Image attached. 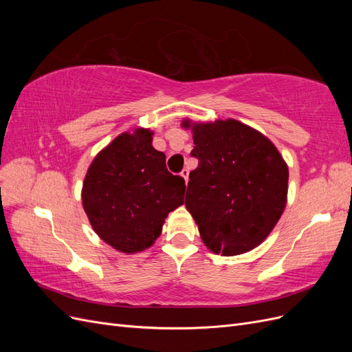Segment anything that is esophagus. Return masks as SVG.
I'll list each match as a JSON object with an SVG mask.
<instances>
[{"instance_id":"1","label":"esophagus","mask_w":352,"mask_h":352,"mask_svg":"<svg viewBox=\"0 0 352 352\" xmlns=\"http://www.w3.org/2000/svg\"><path fill=\"white\" fill-rule=\"evenodd\" d=\"M180 175H182L184 176V179H185V182H188V180H189V168L186 167V168H184L182 170V172H180Z\"/></svg>"}]
</instances>
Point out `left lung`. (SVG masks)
Segmentation results:
<instances>
[{
    "mask_svg": "<svg viewBox=\"0 0 352 352\" xmlns=\"http://www.w3.org/2000/svg\"><path fill=\"white\" fill-rule=\"evenodd\" d=\"M192 132L198 167L189 173L185 206L212 252H247L282 216L287 167L267 138L238 120L194 124Z\"/></svg>",
    "mask_w": 352,
    "mask_h": 352,
    "instance_id": "8db88e82",
    "label": "left lung"
}]
</instances>
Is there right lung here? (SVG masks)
<instances>
[{"label": "right lung", "instance_id": "right-lung-1", "mask_svg": "<svg viewBox=\"0 0 352 352\" xmlns=\"http://www.w3.org/2000/svg\"><path fill=\"white\" fill-rule=\"evenodd\" d=\"M151 135L138 129L117 136L95 157L83 182V210L94 230L127 254L151 247L168 212L184 204L185 179L168 172Z\"/></svg>", "mask_w": 352, "mask_h": 352}]
</instances>
